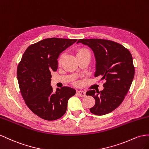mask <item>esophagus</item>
<instances>
[{"label":"esophagus","instance_id":"obj_1","mask_svg":"<svg viewBox=\"0 0 149 149\" xmlns=\"http://www.w3.org/2000/svg\"><path fill=\"white\" fill-rule=\"evenodd\" d=\"M77 94L80 96V97H84L86 96V92H85L84 91H77Z\"/></svg>","mask_w":149,"mask_h":149}]
</instances>
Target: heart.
Wrapping results in <instances>:
<instances>
[{"instance_id":"obj_1","label":"heart","mask_w":149,"mask_h":149,"mask_svg":"<svg viewBox=\"0 0 149 149\" xmlns=\"http://www.w3.org/2000/svg\"><path fill=\"white\" fill-rule=\"evenodd\" d=\"M88 51L86 49H80L79 50H78L77 51V54H82V53H84V52H88ZM62 56H61L60 58H59V62H61L62 60Z\"/></svg>"}]
</instances>
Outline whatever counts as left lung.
I'll list each match as a JSON object with an SVG mask.
<instances>
[{
    "label": "left lung",
    "mask_w": 149,
    "mask_h": 149,
    "mask_svg": "<svg viewBox=\"0 0 149 149\" xmlns=\"http://www.w3.org/2000/svg\"><path fill=\"white\" fill-rule=\"evenodd\" d=\"M90 47L95 58V77L105 80L102 91L87 92L95 99V104L90 111L97 116L112 112L119 106L128 92L134 77L135 68L129 50L113 41L100 39H79Z\"/></svg>",
    "instance_id": "obj_1"
}]
</instances>
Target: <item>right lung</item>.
I'll use <instances>...</instances> for the list:
<instances>
[{"label":"right lung","instance_id":"obj_1","mask_svg":"<svg viewBox=\"0 0 149 149\" xmlns=\"http://www.w3.org/2000/svg\"><path fill=\"white\" fill-rule=\"evenodd\" d=\"M77 39L49 38L32 44L24 53L17 75L25 102L32 112L46 120H55L65 114L67 102L75 90L69 87L53 92L51 71L58 68L57 59Z\"/></svg>","mask_w":149,"mask_h":149}]
</instances>
